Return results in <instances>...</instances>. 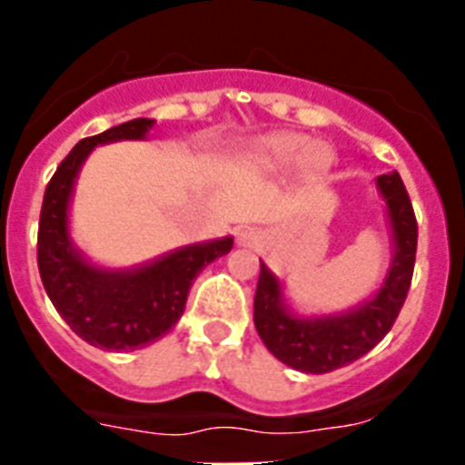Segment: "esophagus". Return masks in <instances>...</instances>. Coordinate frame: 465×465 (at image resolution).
Masks as SVG:
<instances>
[{
    "label": "esophagus",
    "instance_id": "obj_1",
    "mask_svg": "<svg viewBox=\"0 0 465 465\" xmlns=\"http://www.w3.org/2000/svg\"><path fill=\"white\" fill-rule=\"evenodd\" d=\"M237 242H240V244H244V246L258 244V242H261V232H258V230H253V228H244V230H240V232H237Z\"/></svg>",
    "mask_w": 465,
    "mask_h": 465
}]
</instances>
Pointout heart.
Returning <instances> with one entry per match:
<instances>
[{
    "label": "heart",
    "mask_w": 465,
    "mask_h": 465,
    "mask_svg": "<svg viewBox=\"0 0 465 465\" xmlns=\"http://www.w3.org/2000/svg\"><path fill=\"white\" fill-rule=\"evenodd\" d=\"M253 165L262 172H283L295 167L302 182H319L331 172L335 153L326 142H310L300 133H274L252 149Z\"/></svg>",
    "instance_id": "b5f03b06"
}]
</instances>
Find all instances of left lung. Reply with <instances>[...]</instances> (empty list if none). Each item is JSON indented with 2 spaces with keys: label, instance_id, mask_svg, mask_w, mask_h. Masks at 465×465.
<instances>
[{
  "label": "left lung",
  "instance_id": "left-lung-1",
  "mask_svg": "<svg viewBox=\"0 0 465 465\" xmlns=\"http://www.w3.org/2000/svg\"><path fill=\"white\" fill-rule=\"evenodd\" d=\"M375 186L384 200L391 225L393 258L384 282L372 298L340 314H295L283 300L282 282L261 261V277L253 298V323L270 354L293 371L323 375L354 363L391 331L398 312L408 298L417 253V219L412 203L398 172L377 176Z\"/></svg>",
  "mask_w": 465,
  "mask_h": 465
}]
</instances>
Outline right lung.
I'll list each match as a JSON object with an SVG mask.
<instances>
[{
	"label": "right lung",
	"mask_w": 465,
	"mask_h": 465,
	"mask_svg": "<svg viewBox=\"0 0 465 465\" xmlns=\"http://www.w3.org/2000/svg\"><path fill=\"white\" fill-rule=\"evenodd\" d=\"M153 118H134L81 139L44 193L36 261L48 298L81 340L109 351L153 344L176 326L193 282L209 262L232 249V237L182 246L134 268L111 270L90 262L69 235L74 183L94 146L146 139Z\"/></svg>",
	"instance_id": "add662e5"
}]
</instances>
